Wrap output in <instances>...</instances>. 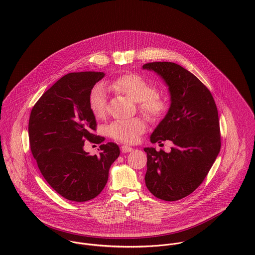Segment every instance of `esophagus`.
<instances>
[{"label": "esophagus", "mask_w": 255, "mask_h": 255, "mask_svg": "<svg viewBox=\"0 0 255 255\" xmlns=\"http://www.w3.org/2000/svg\"><path fill=\"white\" fill-rule=\"evenodd\" d=\"M121 150L123 153H128V152H131L133 150V148L130 146L123 145L121 147Z\"/></svg>", "instance_id": "obj_1"}]
</instances>
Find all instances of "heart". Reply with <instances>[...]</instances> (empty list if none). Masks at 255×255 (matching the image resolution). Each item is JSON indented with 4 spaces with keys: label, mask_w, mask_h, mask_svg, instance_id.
<instances>
[{
    "label": "heart",
    "mask_w": 255,
    "mask_h": 255,
    "mask_svg": "<svg viewBox=\"0 0 255 255\" xmlns=\"http://www.w3.org/2000/svg\"><path fill=\"white\" fill-rule=\"evenodd\" d=\"M110 86L138 103L141 113L151 120L161 118L167 111L166 101L156 93L155 86L143 76L129 73L114 79ZM88 106L92 115L97 119L105 117L107 112V95L102 84H96L89 92ZM144 121L139 118L113 122L107 128V133L115 140L133 143L145 130Z\"/></svg>",
    "instance_id": "heart-1"
}]
</instances>
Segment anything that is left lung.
<instances>
[{
	"instance_id": "obj_1",
	"label": "left lung",
	"mask_w": 255,
	"mask_h": 255,
	"mask_svg": "<svg viewBox=\"0 0 255 255\" xmlns=\"http://www.w3.org/2000/svg\"><path fill=\"white\" fill-rule=\"evenodd\" d=\"M162 77L171 105L150 136L152 143L170 140L169 153L145 147V184L165 201H176L193 192L206 178L220 148L218 110L208 88L192 73L170 62L143 65Z\"/></svg>"
}]
</instances>
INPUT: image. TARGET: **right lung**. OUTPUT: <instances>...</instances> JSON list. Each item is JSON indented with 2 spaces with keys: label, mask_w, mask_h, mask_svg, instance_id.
<instances>
[{
  "label": "right lung",
  "mask_w": 255,
  "mask_h": 255,
  "mask_svg": "<svg viewBox=\"0 0 255 255\" xmlns=\"http://www.w3.org/2000/svg\"><path fill=\"white\" fill-rule=\"evenodd\" d=\"M104 73H71L60 78L37 101L28 123L30 149L38 168L60 195L75 202L95 198L105 187L111 165L120 155L114 142L101 144L98 155L84 151L85 139L101 143L92 133L96 120L88 96Z\"/></svg>",
  "instance_id": "1"
}]
</instances>
